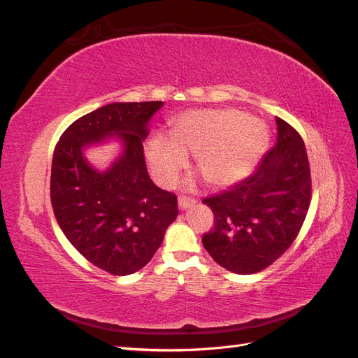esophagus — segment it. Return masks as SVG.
Here are the masks:
<instances>
[{"instance_id":"esophagus-1","label":"esophagus","mask_w":358,"mask_h":358,"mask_svg":"<svg viewBox=\"0 0 358 358\" xmlns=\"http://www.w3.org/2000/svg\"><path fill=\"white\" fill-rule=\"evenodd\" d=\"M178 204H179V209H180V210H187V209L192 208L194 204H196V200L188 199V197H179Z\"/></svg>"}]
</instances>
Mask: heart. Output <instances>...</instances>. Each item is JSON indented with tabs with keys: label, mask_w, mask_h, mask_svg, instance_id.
Returning a JSON list of instances; mask_svg holds the SVG:
<instances>
[{
	"label": "heart",
	"mask_w": 358,
	"mask_h": 358,
	"mask_svg": "<svg viewBox=\"0 0 358 358\" xmlns=\"http://www.w3.org/2000/svg\"><path fill=\"white\" fill-rule=\"evenodd\" d=\"M267 125L236 109H200L179 115L169 137L155 134L145 150L154 179L162 187L176 182L194 154L196 169L216 189L246 179L268 148Z\"/></svg>",
	"instance_id": "b5f03b06"
}]
</instances>
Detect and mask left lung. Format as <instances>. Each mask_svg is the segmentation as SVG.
I'll return each mask as SVG.
<instances>
[{
    "mask_svg": "<svg viewBox=\"0 0 358 358\" xmlns=\"http://www.w3.org/2000/svg\"><path fill=\"white\" fill-rule=\"evenodd\" d=\"M278 140L254 175L203 200L215 215L203 246L233 273L251 275L272 264L294 242L310 203V169L305 143L276 117Z\"/></svg>",
    "mask_w": 358,
    "mask_h": 358,
    "instance_id": "obj_1",
    "label": "left lung"
}]
</instances>
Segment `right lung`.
<instances>
[{"label":"right lung","instance_id":"obj_1","mask_svg":"<svg viewBox=\"0 0 358 358\" xmlns=\"http://www.w3.org/2000/svg\"><path fill=\"white\" fill-rule=\"evenodd\" d=\"M162 101L110 103L74 121L55 148L50 200L70 243L94 266L116 276L145 267L176 220L175 194L150 180L142 142ZM115 136L122 152L106 171L84 157Z\"/></svg>","mask_w":358,"mask_h":358}]
</instances>
